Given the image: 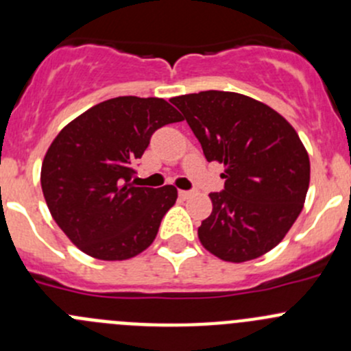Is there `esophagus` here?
<instances>
[{
	"label": "esophagus",
	"mask_w": 351,
	"mask_h": 351,
	"mask_svg": "<svg viewBox=\"0 0 351 351\" xmlns=\"http://www.w3.org/2000/svg\"><path fill=\"white\" fill-rule=\"evenodd\" d=\"M195 192H192V190H180V197L183 198V200H186V198H190L193 195Z\"/></svg>",
	"instance_id": "esophagus-1"
}]
</instances>
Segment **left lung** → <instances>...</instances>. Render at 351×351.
Returning <instances> with one entry per match:
<instances>
[{
    "instance_id": "1",
    "label": "left lung",
    "mask_w": 351,
    "mask_h": 351,
    "mask_svg": "<svg viewBox=\"0 0 351 351\" xmlns=\"http://www.w3.org/2000/svg\"><path fill=\"white\" fill-rule=\"evenodd\" d=\"M204 149L224 165L222 192L210 193L212 214L198 228L202 246L231 263L274 250L306 202L309 154L292 125L268 105L232 91L171 98Z\"/></svg>"
}]
</instances>
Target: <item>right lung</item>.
I'll return each instance as SVG.
<instances>
[{
  "mask_svg": "<svg viewBox=\"0 0 351 351\" xmlns=\"http://www.w3.org/2000/svg\"><path fill=\"white\" fill-rule=\"evenodd\" d=\"M180 120L162 98L117 97L56 136L42 161V192L54 221L83 253L122 261L153 244L178 192L173 185L134 186L132 165L154 130Z\"/></svg>",
  "mask_w": 351,
  "mask_h": 351,
  "instance_id": "right-lung-1",
  "label": "right lung"
}]
</instances>
